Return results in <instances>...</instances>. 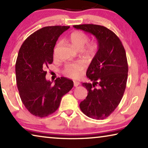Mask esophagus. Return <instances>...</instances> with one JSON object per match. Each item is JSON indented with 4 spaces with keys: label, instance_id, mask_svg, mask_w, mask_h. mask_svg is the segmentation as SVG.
Returning a JSON list of instances; mask_svg holds the SVG:
<instances>
[{
    "label": "esophagus",
    "instance_id": "obj_1",
    "mask_svg": "<svg viewBox=\"0 0 148 148\" xmlns=\"http://www.w3.org/2000/svg\"><path fill=\"white\" fill-rule=\"evenodd\" d=\"M79 84V82H74V86H75V87L78 86Z\"/></svg>",
    "mask_w": 148,
    "mask_h": 148
}]
</instances>
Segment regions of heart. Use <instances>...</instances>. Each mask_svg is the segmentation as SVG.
Here are the masks:
<instances>
[{"instance_id":"obj_1","label":"heart","mask_w":148,"mask_h":148,"mask_svg":"<svg viewBox=\"0 0 148 148\" xmlns=\"http://www.w3.org/2000/svg\"><path fill=\"white\" fill-rule=\"evenodd\" d=\"M69 41L75 48L78 50H82L83 53L88 56L94 55L98 50V45L94 42H88V37L83 32L80 31H75L69 35ZM61 41H59L56 45L54 50V54H56L58 47L61 45ZM84 69L83 62H78L69 63L65 65L63 69V73L65 76L72 79H77Z\"/></svg>"}]
</instances>
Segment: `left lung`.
<instances>
[{"label":"left lung","mask_w":148,"mask_h":148,"mask_svg":"<svg viewBox=\"0 0 148 148\" xmlns=\"http://www.w3.org/2000/svg\"><path fill=\"white\" fill-rule=\"evenodd\" d=\"M73 27L94 35L98 44L86 71L92 83H82L88 95L79 107L88 117L103 119L115 110L125 92L129 71L125 50L117 36L106 27L83 24Z\"/></svg>","instance_id":"1"}]
</instances>
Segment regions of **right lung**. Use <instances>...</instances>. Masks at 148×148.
Instances as JSON below:
<instances>
[{
    "label": "right lung",
    "instance_id": "right-lung-1",
    "mask_svg": "<svg viewBox=\"0 0 148 148\" xmlns=\"http://www.w3.org/2000/svg\"><path fill=\"white\" fill-rule=\"evenodd\" d=\"M69 26L45 27L26 38L19 50L16 77L19 96L31 114L39 117L52 114L62 98L73 86L65 77L57 78L54 84L46 79L48 65L53 62L54 48L58 38Z\"/></svg>",
    "mask_w": 148,
    "mask_h": 148
}]
</instances>
